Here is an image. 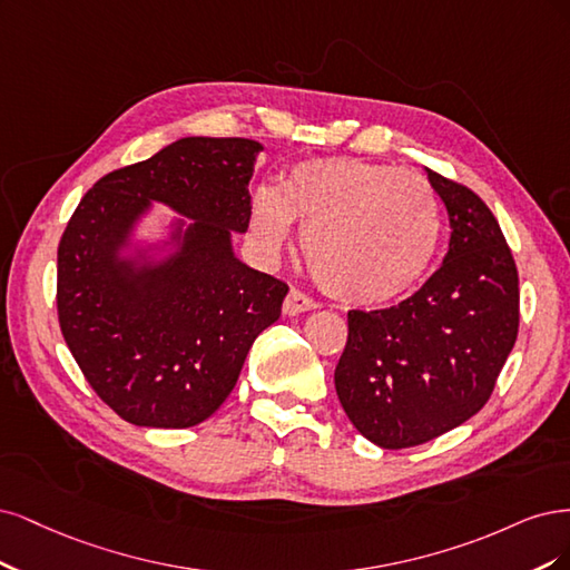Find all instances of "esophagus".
<instances>
[{"label": "esophagus", "instance_id": "34e87169", "mask_svg": "<svg viewBox=\"0 0 570 570\" xmlns=\"http://www.w3.org/2000/svg\"><path fill=\"white\" fill-rule=\"evenodd\" d=\"M315 307H317V303L312 301L309 296H305L303 291L291 288L286 301H284V315H301V312H309Z\"/></svg>", "mask_w": 570, "mask_h": 570}]
</instances>
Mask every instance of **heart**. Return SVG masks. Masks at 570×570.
<instances>
[{
	"label": "heart",
	"instance_id": "1",
	"mask_svg": "<svg viewBox=\"0 0 570 570\" xmlns=\"http://www.w3.org/2000/svg\"><path fill=\"white\" fill-rule=\"evenodd\" d=\"M293 223L320 286L351 305H383L429 272L440 234V200L416 173L355 158L296 163L279 189L255 194L250 236L267 258L288 246Z\"/></svg>",
	"mask_w": 570,
	"mask_h": 570
}]
</instances>
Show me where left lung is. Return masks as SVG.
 <instances>
[{
  "label": "left lung",
  "instance_id": "1",
  "mask_svg": "<svg viewBox=\"0 0 570 570\" xmlns=\"http://www.w3.org/2000/svg\"><path fill=\"white\" fill-rule=\"evenodd\" d=\"M450 219V246L414 296L347 312L336 393L383 450L414 448L479 412L519 334V272L498 219L464 185L424 168Z\"/></svg>",
  "mask_w": 570,
  "mask_h": 570
}]
</instances>
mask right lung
Instances as JSON below:
<instances>
[{
    "label": "right lung",
    "mask_w": 570,
    "mask_h": 570,
    "mask_svg": "<svg viewBox=\"0 0 570 570\" xmlns=\"http://www.w3.org/2000/svg\"><path fill=\"white\" fill-rule=\"evenodd\" d=\"M261 141L185 137L91 187L59 244L63 338L95 393L146 429H189L234 391L288 286L236 258ZM177 215L136 232L153 204Z\"/></svg>",
    "instance_id": "obj_1"
}]
</instances>
